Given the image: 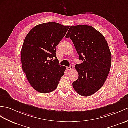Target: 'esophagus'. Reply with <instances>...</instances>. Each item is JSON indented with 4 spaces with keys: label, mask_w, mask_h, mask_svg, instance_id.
Here are the masks:
<instances>
[{
    "label": "esophagus",
    "mask_w": 128,
    "mask_h": 128,
    "mask_svg": "<svg viewBox=\"0 0 128 128\" xmlns=\"http://www.w3.org/2000/svg\"><path fill=\"white\" fill-rule=\"evenodd\" d=\"M67 69H68V70H69V71L72 70L73 69V66L71 65V66H70L69 67H67Z\"/></svg>",
    "instance_id": "obj_1"
}]
</instances>
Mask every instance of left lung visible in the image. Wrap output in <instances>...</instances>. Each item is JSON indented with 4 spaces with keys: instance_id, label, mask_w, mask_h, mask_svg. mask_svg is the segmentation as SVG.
<instances>
[{
    "instance_id": "1",
    "label": "left lung",
    "mask_w": 128,
    "mask_h": 128,
    "mask_svg": "<svg viewBox=\"0 0 128 128\" xmlns=\"http://www.w3.org/2000/svg\"><path fill=\"white\" fill-rule=\"evenodd\" d=\"M75 46L79 59L75 69L78 78L72 83L80 96H88L102 87L110 70L111 54L103 35L90 26H71L65 36Z\"/></svg>"
}]
</instances>
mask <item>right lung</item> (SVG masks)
<instances>
[{
  "label": "right lung",
  "instance_id": "right-lung-1",
  "mask_svg": "<svg viewBox=\"0 0 128 128\" xmlns=\"http://www.w3.org/2000/svg\"><path fill=\"white\" fill-rule=\"evenodd\" d=\"M69 28L58 23H44L34 26L25 38L21 50L22 70L30 84L40 93L54 90L64 75L66 67L59 64L56 46ZM53 58L55 59L52 61Z\"/></svg>",
  "mask_w": 128,
  "mask_h": 128
}]
</instances>
